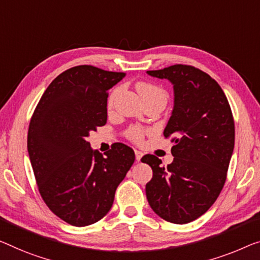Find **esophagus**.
I'll list each match as a JSON object with an SVG mask.
<instances>
[{"label": "esophagus", "mask_w": 260, "mask_h": 260, "mask_svg": "<svg viewBox=\"0 0 260 260\" xmlns=\"http://www.w3.org/2000/svg\"><path fill=\"white\" fill-rule=\"evenodd\" d=\"M141 157H142V153L139 152V150H135V158H137L138 162L141 160Z\"/></svg>", "instance_id": "1"}]
</instances>
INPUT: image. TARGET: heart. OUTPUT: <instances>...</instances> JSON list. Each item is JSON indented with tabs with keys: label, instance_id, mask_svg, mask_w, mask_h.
I'll return each mask as SVG.
<instances>
[{
	"label": "heart",
	"instance_id": "obj_1",
	"mask_svg": "<svg viewBox=\"0 0 260 260\" xmlns=\"http://www.w3.org/2000/svg\"><path fill=\"white\" fill-rule=\"evenodd\" d=\"M137 90L143 102H147V100H152V99H160L166 102V99H167V94H166V91L164 88H161L160 86H157V85L152 84V83L140 81V83L137 84ZM119 92H120V87H115L114 90L111 92L110 96H108V102H107L108 108L113 106L114 100L119 94ZM145 134H146V129L142 128L140 126H131L125 132L126 137L128 138L131 141H133L135 143L142 142Z\"/></svg>",
	"mask_w": 260,
	"mask_h": 260
}]
</instances>
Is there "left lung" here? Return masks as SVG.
<instances>
[{
  "label": "left lung",
  "instance_id": "obj_1",
  "mask_svg": "<svg viewBox=\"0 0 260 260\" xmlns=\"http://www.w3.org/2000/svg\"><path fill=\"white\" fill-rule=\"evenodd\" d=\"M174 85V110L164 135L174 143L167 167L155 155L141 158L153 169L146 184L150 208L170 223L192 222L209 210L226 181L235 146L231 107L218 83L191 65L147 71Z\"/></svg>",
  "mask_w": 260,
  "mask_h": 260
}]
</instances>
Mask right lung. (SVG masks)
<instances>
[{"instance_id": "1", "label": "right lung", "mask_w": 260, "mask_h": 260, "mask_svg": "<svg viewBox=\"0 0 260 260\" xmlns=\"http://www.w3.org/2000/svg\"><path fill=\"white\" fill-rule=\"evenodd\" d=\"M125 73L78 65L52 80L35 108L28 152L42 199L73 226L98 222L112 208L134 150L117 142L103 156L86 140L107 120L108 90Z\"/></svg>"}]
</instances>
